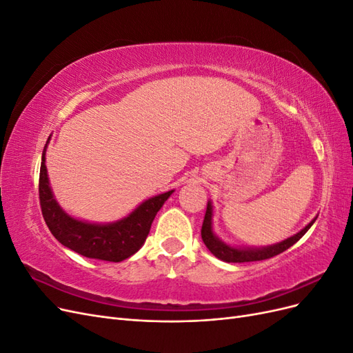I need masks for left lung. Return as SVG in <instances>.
<instances>
[{"instance_id": "left-lung-1", "label": "left lung", "mask_w": 353, "mask_h": 353, "mask_svg": "<svg viewBox=\"0 0 353 353\" xmlns=\"http://www.w3.org/2000/svg\"><path fill=\"white\" fill-rule=\"evenodd\" d=\"M212 203L208 201V208H206V215L205 219H203V225H201V240L206 244V248L216 256L218 259L223 262H232V263H241V262H254V261H265L274 258V256L283 253L288 248H292L294 243L301 240L306 231L312 227V223L315 219H312L307 225L294 234L293 237L287 239L281 243H276L272 245H266V248H259V249H237V248H231V245L225 244L221 241L215 234H213L212 230Z\"/></svg>"}]
</instances>
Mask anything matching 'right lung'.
I'll return each instance as SVG.
<instances>
[{"instance_id": "obj_1", "label": "right lung", "mask_w": 353, "mask_h": 353, "mask_svg": "<svg viewBox=\"0 0 353 353\" xmlns=\"http://www.w3.org/2000/svg\"><path fill=\"white\" fill-rule=\"evenodd\" d=\"M46 148L47 144L42 152L39 170V203L42 216L52 236L70 250L91 259L121 262L140 250L150 232L156 213L174 190L145 200L117 222L90 223L78 221L69 216L52 196L46 166Z\"/></svg>"}]
</instances>
